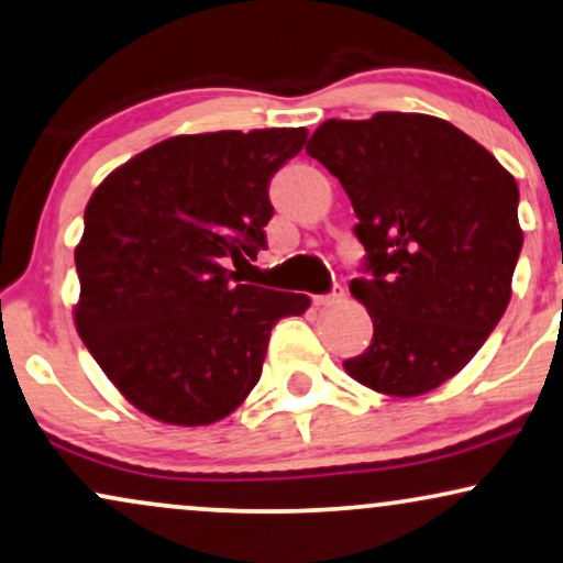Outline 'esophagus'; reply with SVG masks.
<instances>
[{
    "instance_id": "34e87169",
    "label": "esophagus",
    "mask_w": 563,
    "mask_h": 563,
    "mask_svg": "<svg viewBox=\"0 0 563 563\" xmlns=\"http://www.w3.org/2000/svg\"><path fill=\"white\" fill-rule=\"evenodd\" d=\"M345 298V288L343 286H334L332 294H322V296H314V306H332V303H340Z\"/></svg>"
}]
</instances>
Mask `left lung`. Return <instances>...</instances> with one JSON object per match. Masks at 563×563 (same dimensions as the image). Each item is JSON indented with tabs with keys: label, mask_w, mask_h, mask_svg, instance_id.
Masks as SVG:
<instances>
[{
	"label": "left lung",
	"mask_w": 563,
	"mask_h": 563,
	"mask_svg": "<svg viewBox=\"0 0 563 563\" xmlns=\"http://www.w3.org/2000/svg\"><path fill=\"white\" fill-rule=\"evenodd\" d=\"M306 153L343 184L366 249L351 294L374 338L345 372L389 397L431 393L471 364L509 306L522 249L515 176L429 113L327 119Z\"/></svg>",
	"instance_id": "8db88e82"
}]
</instances>
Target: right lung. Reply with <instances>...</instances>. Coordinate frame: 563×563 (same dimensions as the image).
Instances as JSON below:
<instances>
[{
	"label": "right lung",
	"mask_w": 563,
	"mask_h": 563,
	"mask_svg": "<svg viewBox=\"0 0 563 563\" xmlns=\"http://www.w3.org/2000/svg\"><path fill=\"white\" fill-rule=\"evenodd\" d=\"M306 134H179L92 191L75 249V324L113 387L155 421L231 416L260 382L277 319L309 309V296L246 286L225 267L267 246L269 179Z\"/></svg>",
	"instance_id": "obj_1"
}]
</instances>
